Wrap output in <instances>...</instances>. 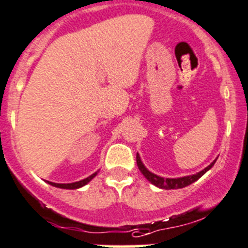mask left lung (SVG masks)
I'll list each match as a JSON object with an SVG mask.
<instances>
[{"label":"left lung","instance_id":"1","mask_svg":"<svg viewBox=\"0 0 248 248\" xmlns=\"http://www.w3.org/2000/svg\"><path fill=\"white\" fill-rule=\"evenodd\" d=\"M215 161L217 160H214L212 164H210V165H208L207 168L203 169V170L200 171V172L194 173V175H189V176H184V177H177V179H165V177L158 176V175H155V173L150 172V171L145 168L144 164L142 163L140 154L137 153V165H138V169L140 170V172L144 175V177L150 182V184H153L154 186L159 187V188H163V189L184 188V187L193 184L194 181H197L198 179H201V177H202L208 170H210V169L213 168V165L215 164Z\"/></svg>","mask_w":248,"mask_h":248}]
</instances>
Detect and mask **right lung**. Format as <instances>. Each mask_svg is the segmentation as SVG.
Listing matches in <instances>:
<instances>
[{
    "label": "right lung",
    "mask_w": 248,
    "mask_h": 248,
    "mask_svg": "<svg viewBox=\"0 0 248 248\" xmlns=\"http://www.w3.org/2000/svg\"><path fill=\"white\" fill-rule=\"evenodd\" d=\"M98 175V171L94 173H92L89 177H87V179L84 180H80V181H77V182H72V184H55V182H50L47 181L48 185H51V186L54 187H59V188H64V189H77V188H80V187L85 186V185L88 184V182L92 181L94 177Z\"/></svg>",
    "instance_id": "1"
}]
</instances>
